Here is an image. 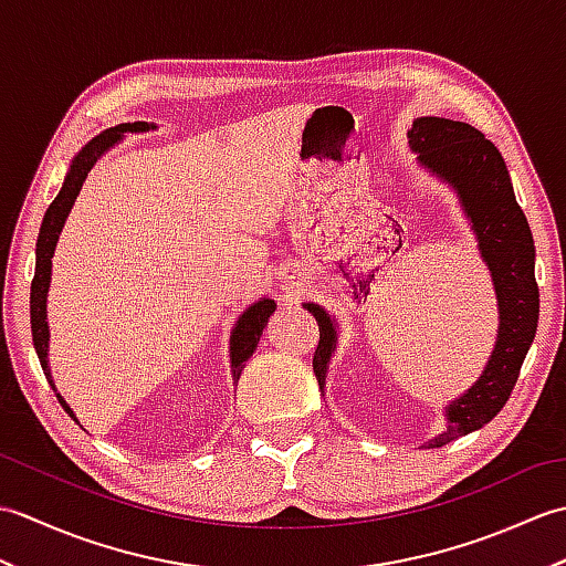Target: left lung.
I'll return each mask as SVG.
<instances>
[{"label": "left lung", "mask_w": 566, "mask_h": 566, "mask_svg": "<svg viewBox=\"0 0 566 566\" xmlns=\"http://www.w3.org/2000/svg\"><path fill=\"white\" fill-rule=\"evenodd\" d=\"M408 143L418 153V160L460 195L464 213L479 238V250L494 276L501 314L496 347L484 375L448 406V430L428 442L430 448H442L486 426L511 399L537 331L539 292L535 282V243L525 213L515 201L509 167L482 130L450 118L423 116L416 118L413 128L408 130ZM304 306L318 323L314 371L323 389L335 347V328L321 306Z\"/></svg>", "instance_id": "left-lung-1"}]
</instances>
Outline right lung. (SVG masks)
Returning <instances> with one entry per match:
<instances>
[{
  "label": "right lung",
  "instance_id": "add662e5",
  "mask_svg": "<svg viewBox=\"0 0 566 566\" xmlns=\"http://www.w3.org/2000/svg\"><path fill=\"white\" fill-rule=\"evenodd\" d=\"M150 126L146 122H136V124H122L114 128H106L104 134H99L97 138H92L87 146L80 150V155L72 160L70 172L63 182V189L60 195L53 199L51 207H48L43 223H41V233H39V243H35V274L31 282V333H33V345L35 353H39L43 375L51 384L55 391V384L51 379V369H48V323H45V294H48V284H51V258L53 250L57 243V235L63 231V223L67 219V213L75 203L80 189L87 179L90 170L102 155L109 150L116 140H122V134L126 130H148ZM274 311V302L272 298H262V302L252 304L243 316L238 318L233 338H231V367H233V377L235 381L240 379V371H243L245 363L250 359V355L255 353L258 340L262 335V328L268 326V318L272 316ZM57 401L63 403L65 411L75 418V413L70 411V406L63 401V396L57 394ZM77 420V418H75Z\"/></svg>",
  "mask_w": 566,
  "mask_h": 566
}]
</instances>
